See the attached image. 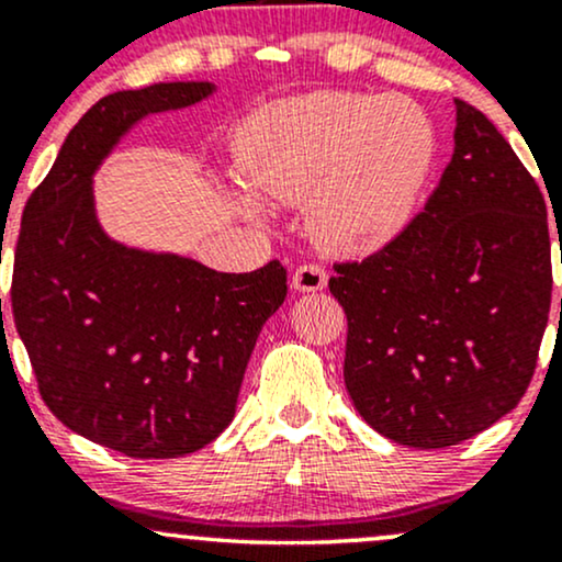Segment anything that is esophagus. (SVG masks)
Listing matches in <instances>:
<instances>
[{"mask_svg": "<svg viewBox=\"0 0 562 562\" xmlns=\"http://www.w3.org/2000/svg\"><path fill=\"white\" fill-rule=\"evenodd\" d=\"M327 285V272L319 267V263H301L293 274V288L301 290V293H314V290H322Z\"/></svg>", "mask_w": 562, "mask_h": 562, "instance_id": "obj_1", "label": "esophagus"}]
</instances>
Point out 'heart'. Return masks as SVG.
<instances>
[{
    "label": "heart",
    "mask_w": 562,
    "mask_h": 562,
    "mask_svg": "<svg viewBox=\"0 0 562 562\" xmlns=\"http://www.w3.org/2000/svg\"><path fill=\"white\" fill-rule=\"evenodd\" d=\"M436 134L402 97L319 92L256 115L237 139L248 179L229 187L243 216L263 218L261 199L308 200V222L335 250L362 254L409 222L434 169Z\"/></svg>",
    "instance_id": "b5f03b06"
}]
</instances>
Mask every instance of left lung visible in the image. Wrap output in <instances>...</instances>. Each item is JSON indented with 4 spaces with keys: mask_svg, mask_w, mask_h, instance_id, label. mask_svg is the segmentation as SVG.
Wrapping results in <instances>:
<instances>
[{
    "mask_svg": "<svg viewBox=\"0 0 562 562\" xmlns=\"http://www.w3.org/2000/svg\"><path fill=\"white\" fill-rule=\"evenodd\" d=\"M454 108V153L423 214L330 277L348 396L380 436L415 449L454 447L515 409L550 319L539 184L486 115Z\"/></svg>",
    "mask_w": 562,
    "mask_h": 562,
    "instance_id": "obj_1",
    "label": "left lung"
}]
</instances>
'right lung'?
<instances>
[{
	"mask_svg": "<svg viewBox=\"0 0 562 562\" xmlns=\"http://www.w3.org/2000/svg\"><path fill=\"white\" fill-rule=\"evenodd\" d=\"M214 92L169 81L102 97L23 209L10 299L38 393L70 430L137 460L190 454L227 428L256 338L288 295L280 261L216 272L128 248L97 218L92 177L128 128Z\"/></svg>",
	"mask_w": 562,
	"mask_h": 562,
	"instance_id": "right-lung-1",
	"label": "right lung"
}]
</instances>
